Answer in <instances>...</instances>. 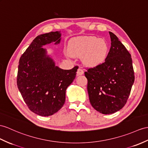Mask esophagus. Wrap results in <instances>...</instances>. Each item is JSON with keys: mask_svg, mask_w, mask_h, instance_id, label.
I'll return each instance as SVG.
<instances>
[{"mask_svg": "<svg viewBox=\"0 0 148 148\" xmlns=\"http://www.w3.org/2000/svg\"><path fill=\"white\" fill-rule=\"evenodd\" d=\"M77 75H82L84 73V71H83L82 69H81V68H79L78 70H77Z\"/></svg>", "mask_w": 148, "mask_h": 148, "instance_id": "obj_1", "label": "esophagus"}]
</instances>
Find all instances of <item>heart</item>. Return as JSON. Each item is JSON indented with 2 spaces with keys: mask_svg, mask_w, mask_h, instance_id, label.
Here are the masks:
<instances>
[{
  "mask_svg": "<svg viewBox=\"0 0 148 148\" xmlns=\"http://www.w3.org/2000/svg\"><path fill=\"white\" fill-rule=\"evenodd\" d=\"M68 51L73 56H82V62L86 66L95 67L106 61L109 46L103 39L83 36L72 39L68 46Z\"/></svg>",
  "mask_w": 148,
  "mask_h": 148,
  "instance_id": "heart-1",
  "label": "heart"
}]
</instances>
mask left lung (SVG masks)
Wrapping results in <instances>:
<instances>
[{"label":"left lung","mask_w":148,"mask_h":148,"mask_svg":"<svg viewBox=\"0 0 148 148\" xmlns=\"http://www.w3.org/2000/svg\"><path fill=\"white\" fill-rule=\"evenodd\" d=\"M111 46L105 62L85 72L90 102L103 114L121 110L127 102L134 82L130 53L112 32Z\"/></svg>","instance_id":"left-lung-1"}]
</instances>
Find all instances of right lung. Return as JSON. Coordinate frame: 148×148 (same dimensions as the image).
<instances>
[{
  "instance_id": "right-lung-1",
  "label": "right lung",
  "mask_w": 148,
  "mask_h": 148,
  "mask_svg": "<svg viewBox=\"0 0 148 148\" xmlns=\"http://www.w3.org/2000/svg\"><path fill=\"white\" fill-rule=\"evenodd\" d=\"M61 36L60 31L38 36L19 60L18 89L30 110L41 116H51L63 107L66 90L76 77L78 68L61 69L42 48L53 42L59 44Z\"/></svg>"
}]
</instances>
